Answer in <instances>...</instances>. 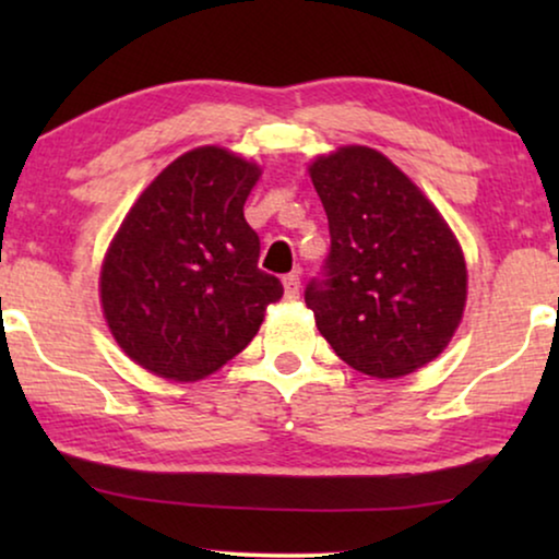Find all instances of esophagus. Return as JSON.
I'll return each mask as SVG.
<instances>
[{"mask_svg": "<svg viewBox=\"0 0 559 559\" xmlns=\"http://www.w3.org/2000/svg\"><path fill=\"white\" fill-rule=\"evenodd\" d=\"M282 285H285V297H287V300H297V297H300V274H297V272L285 274Z\"/></svg>", "mask_w": 559, "mask_h": 559, "instance_id": "esophagus-1", "label": "esophagus"}]
</instances>
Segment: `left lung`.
Listing matches in <instances>:
<instances>
[{
	"label": "left lung",
	"instance_id": "left-lung-1",
	"mask_svg": "<svg viewBox=\"0 0 559 559\" xmlns=\"http://www.w3.org/2000/svg\"><path fill=\"white\" fill-rule=\"evenodd\" d=\"M331 251L305 302L331 348L356 371L394 379L432 361L465 308V262L453 231L400 167L369 147L310 165Z\"/></svg>",
	"mask_w": 559,
	"mask_h": 559
}]
</instances>
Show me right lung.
<instances>
[{"mask_svg":"<svg viewBox=\"0 0 559 559\" xmlns=\"http://www.w3.org/2000/svg\"><path fill=\"white\" fill-rule=\"evenodd\" d=\"M259 167L198 147L150 182L102 266L106 323L124 354L157 377L195 381L254 338L282 282L259 270L243 203Z\"/></svg>","mask_w":559,"mask_h":559,"instance_id":"add662e5","label":"right lung"}]
</instances>
